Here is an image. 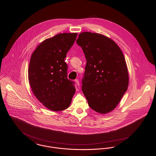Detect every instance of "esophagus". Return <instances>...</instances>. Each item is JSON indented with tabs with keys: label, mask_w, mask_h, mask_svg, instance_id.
I'll list each match as a JSON object with an SVG mask.
<instances>
[{
	"label": "esophagus",
	"mask_w": 156,
	"mask_h": 156,
	"mask_svg": "<svg viewBox=\"0 0 156 156\" xmlns=\"http://www.w3.org/2000/svg\"><path fill=\"white\" fill-rule=\"evenodd\" d=\"M75 83H76V84L77 86H80V82H79V81H78V80H75Z\"/></svg>",
	"instance_id": "obj_1"
}]
</instances>
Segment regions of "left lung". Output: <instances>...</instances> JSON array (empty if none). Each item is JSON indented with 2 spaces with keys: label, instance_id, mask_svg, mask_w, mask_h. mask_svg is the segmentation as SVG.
I'll use <instances>...</instances> for the list:
<instances>
[{
  "label": "left lung",
  "instance_id": "8db88e82",
  "mask_svg": "<svg viewBox=\"0 0 156 156\" xmlns=\"http://www.w3.org/2000/svg\"><path fill=\"white\" fill-rule=\"evenodd\" d=\"M76 43L87 59L82 90L90 108L101 114L112 111L129 85L123 54L116 43L104 35L82 32Z\"/></svg>",
  "mask_w": 156,
  "mask_h": 156
}]
</instances>
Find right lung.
Masks as SVG:
<instances>
[{"label":"right lung","mask_w":156,"mask_h":156,"mask_svg":"<svg viewBox=\"0 0 156 156\" xmlns=\"http://www.w3.org/2000/svg\"><path fill=\"white\" fill-rule=\"evenodd\" d=\"M78 33H59L47 38L33 52L28 69L31 90L37 99L48 109H67L75 92L74 82L67 78L64 59Z\"/></svg>","instance_id":"obj_1"}]
</instances>
